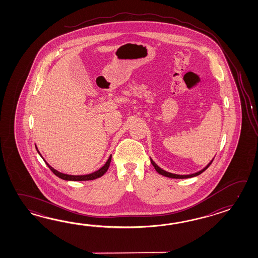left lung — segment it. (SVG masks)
Here are the masks:
<instances>
[{"label":"left lung","mask_w":258,"mask_h":258,"mask_svg":"<svg viewBox=\"0 0 258 258\" xmlns=\"http://www.w3.org/2000/svg\"><path fill=\"white\" fill-rule=\"evenodd\" d=\"M213 159L209 162V164L207 165L205 168H204L203 170H199L198 172H196V173H192V174H189V175H179V174H174V173H170V172H168V171H166V170H162L161 168H159L158 165L156 164L155 162H154L152 159H150V161H151V164L153 165L154 168H155V170L158 171V173L159 174H161V175L166 176V177H169V178H173V179H187V178H192V177H196V176L199 175V174H201L202 172H204L205 170H207L208 168H209L210 164L212 163V161H213Z\"/></svg>","instance_id":"obj_1"}]
</instances>
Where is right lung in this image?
<instances>
[{"instance_id":"right-lung-1","label":"right lung","mask_w":258,"mask_h":258,"mask_svg":"<svg viewBox=\"0 0 258 258\" xmlns=\"http://www.w3.org/2000/svg\"><path fill=\"white\" fill-rule=\"evenodd\" d=\"M36 149L38 151V153L40 155V157L42 158L41 154L39 153V149L36 147ZM43 159V158H42ZM110 160H111V155L110 156V158L107 160V162L105 163L103 167H101L99 170L95 171L93 173H90V174H87V175H69V174H64V173H61L60 171L55 170L51 166H49L47 162L46 164L48 165L50 170L54 173L55 175L58 176L60 179L62 180H66V181H90V180H95L97 178H99L101 176L104 174L105 172L108 170L109 167H110Z\"/></svg>"}]
</instances>
